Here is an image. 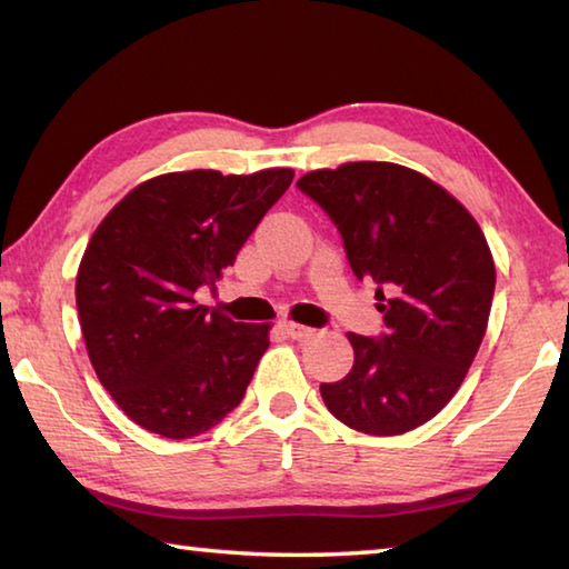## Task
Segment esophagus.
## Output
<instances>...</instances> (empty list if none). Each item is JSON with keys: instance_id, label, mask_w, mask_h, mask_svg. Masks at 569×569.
<instances>
[{"instance_id": "esophagus-1", "label": "esophagus", "mask_w": 569, "mask_h": 569, "mask_svg": "<svg viewBox=\"0 0 569 569\" xmlns=\"http://www.w3.org/2000/svg\"><path fill=\"white\" fill-rule=\"evenodd\" d=\"M283 329H286V333H288V336H291L293 341H306V339H311V336L316 333L313 329H308V326L293 323V321H286V323H283Z\"/></svg>"}]
</instances>
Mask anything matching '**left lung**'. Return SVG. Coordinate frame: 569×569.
Listing matches in <instances>:
<instances>
[{
    "mask_svg": "<svg viewBox=\"0 0 569 569\" xmlns=\"http://www.w3.org/2000/svg\"><path fill=\"white\" fill-rule=\"evenodd\" d=\"M341 233L359 281L377 283L383 331L349 333L353 366L321 383L346 427L393 437L447 407L485 339L495 263L467 208L421 172L346 162L296 182Z\"/></svg>",
    "mask_w": 569,
    "mask_h": 569,
    "instance_id": "obj_1",
    "label": "left lung"
}]
</instances>
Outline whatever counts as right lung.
Listing matches in <instances>:
<instances>
[{
    "mask_svg": "<svg viewBox=\"0 0 569 569\" xmlns=\"http://www.w3.org/2000/svg\"><path fill=\"white\" fill-rule=\"evenodd\" d=\"M293 180L168 172L130 190L94 230L77 271V313L94 373L142 429L206 435L246 397L268 349V323H236L200 306V288L238 250Z\"/></svg>",
    "mask_w": 569,
    "mask_h": 569,
    "instance_id": "obj_1",
    "label": "right lung"
}]
</instances>
